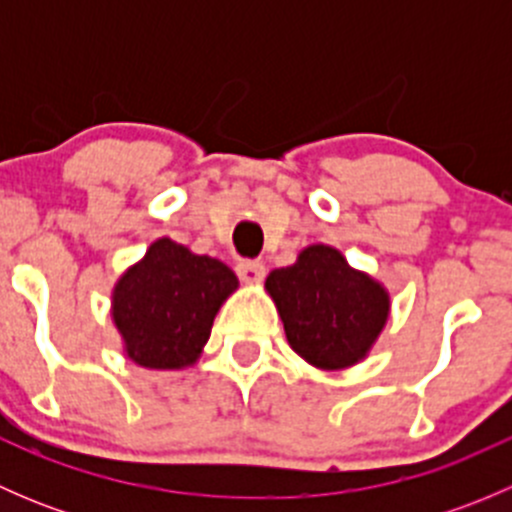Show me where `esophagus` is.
Returning a JSON list of instances; mask_svg holds the SVG:
<instances>
[{"mask_svg":"<svg viewBox=\"0 0 512 512\" xmlns=\"http://www.w3.org/2000/svg\"><path fill=\"white\" fill-rule=\"evenodd\" d=\"M235 270L240 275V280L247 282V285H255V282H260L265 277V265L255 260H240Z\"/></svg>","mask_w":512,"mask_h":512,"instance_id":"1","label":"esophagus"}]
</instances>
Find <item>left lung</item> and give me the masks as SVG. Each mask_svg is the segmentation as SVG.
I'll use <instances>...</instances> for the list:
<instances>
[{"mask_svg": "<svg viewBox=\"0 0 512 512\" xmlns=\"http://www.w3.org/2000/svg\"><path fill=\"white\" fill-rule=\"evenodd\" d=\"M265 289L285 324L289 347L327 371L366 359L391 312L386 287L322 242L304 247L294 265L272 270Z\"/></svg>", "mask_w": 512, "mask_h": 512, "instance_id": "obj_1", "label": "left lung"}]
</instances>
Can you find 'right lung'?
Instances as JSON below:
<instances>
[{"instance_id":"right-lung-1","label":"right lung","mask_w":512,"mask_h":512,"mask_svg":"<svg viewBox=\"0 0 512 512\" xmlns=\"http://www.w3.org/2000/svg\"><path fill=\"white\" fill-rule=\"evenodd\" d=\"M237 285L225 262L160 237L113 287L111 317L123 352L146 369L193 366L208 344L215 314Z\"/></svg>"}]
</instances>
